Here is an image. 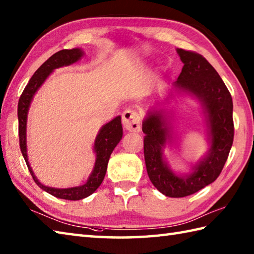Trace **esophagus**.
Wrapping results in <instances>:
<instances>
[{"instance_id":"esophagus-1","label":"esophagus","mask_w":254,"mask_h":254,"mask_svg":"<svg viewBox=\"0 0 254 254\" xmlns=\"http://www.w3.org/2000/svg\"><path fill=\"white\" fill-rule=\"evenodd\" d=\"M141 115L135 110L127 109L122 115L123 126L130 132H138L141 130Z\"/></svg>"}]
</instances>
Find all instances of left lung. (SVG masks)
I'll return each instance as SVG.
<instances>
[{
	"label": "left lung",
	"mask_w": 254,
	"mask_h": 254,
	"mask_svg": "<svg viewBox=\"0 0 254 254\" xmlns=\"http://www.w3.org/2000/svg\"><path fill=\"white\" fill-rule=\"evenodd\" d=\"M183 62L175 88L194 95L207 112L210 149L189 176L174 174L163 157L168 127L157 112L149 113L143 122L144 157L147 174L155 188L166 196L191 195L217 179L222 172L234 142L233 98L223 79L208 61L197 52L177 50Z\"/></svg>",
	"instance_id": "8db88e82"
}]
</instances>
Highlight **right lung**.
Listing matches in <instances>:
<instances>
[{
  "instance_id": "1",
  "label": "right lung",
  "mask_w": 254,
  "mask_h": 254,
  "mask_svg": "<svg viewBox=\"0 0 254 254\" xmlns=\"http://www.w3.org/2000/svg\"><path fill=\"white\" fill-rule=\"evenodd\" d=\"M83 56V51L80 49H64L59 51L55 55L51 56L48 60L42 64V65L37 69L32 77L29 79L28 84L26 85L23 93H21L18 101L17 115H18V135H19V146L21 154H23L27 167L31 174L32 179L37 183L38 187H40L42 190H45L51 195L69 199V201H77L89 196L91 193H94L97 188H98L102 180H104L108 161H109L110 155L112 150L120 142L122 138V124H121V117H117L112 121L107 123L106 126L101 127L98 135L95 141V152H96V163L94 170L91 172L90 177L88 178L87 182L80 187L69 188V189H55L49 188L37 180L34 172H32L30 165L28 163V157H27V148H26V122H27V113H28L29 105L32 100L35 93L38 88L44 84L47 77L49 76L50 73L55 68L61 67L64 65H69L76 61H78L80 57Z\"/></svg>"
}]
</instances>
